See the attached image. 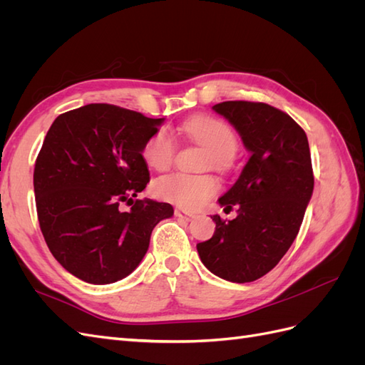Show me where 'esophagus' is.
I'll return each mask as SVG.
<instances>
[{"mask_svg":"<svg viewBox=\"0 0 365 365\" xmlns=\"http://www.w3.org/2000/svg\"><path fill=\"white\" fill-rule=\"evenodd\" d=\"M175 216L180 217L182 220H185V222H190V220H193L196 216L192 215V213H187V212H182V210H175Z\"/></svg>","mask_w":365,"mask_h":365,"instance_id":"esophagus-1","label":"esophagus"}]
</instances>
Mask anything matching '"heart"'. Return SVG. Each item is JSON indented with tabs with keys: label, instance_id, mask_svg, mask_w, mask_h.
Listing matches in <instances>:
<instances>
[{
	"label": "heart",
	"instance_id": "heart-1",
	"mask_svg": "<svg viewBox=\"0 0 365 365\" xmlns=\"http://www.w3.org/2000/svg\"><path fill=\"white\" fill-rule=\"evenodd\" d=\"M187 137L208 152V165L225 170L237 150V137L224 120L210 115H195L182 125ZM176 152V143L170 130L160 129L143 148V157L155 170L169 169ZM219 190L212 175H165L153 184V195L182 210H195L204 205Z\"/></svg>",
	"mask_w": 365,
	"mask_h": 365
}]
</instances>
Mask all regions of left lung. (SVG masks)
I'll list each match as a JSON object with an SVG mask.
<instances>
[{"instance_id":"obj_1","label":"left lung","mask_w":365,"mask_h":365,"mask_svg":"<svg viewBox=\"0 0 365 365\" xmlns=\"http://www.w3.org/2000/svg\"><path fill=\"white\" fill-rule=\"evenodd\" d=\"M240 134L251 157L233 187L219 197L233 220L212 216V239L197 244L217 277L254 282L269 272L292 245L314 192L306 132L280 109L262 102L230 101L213 106Z\"/></svg>"}]
</instances>
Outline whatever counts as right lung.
<instances>
[{"mask_svg":"<svg viewBox=\"0 0 365 365\" xmlns=\"http://www.w3.org/2000/svg\"><path fill=\"white\" fill-rule=\"evenodd\" d=\"M163 120L90 103L50 126L33 172L38 220L54 259L77 279H125L145 257L153 227L173 215L168 202L134 201L150 178L143 148Z\"/></svg>","mask_w":365,"mask_h":365,"instance_id":"1","label":"right lung"}]
</instances>
